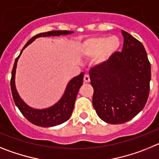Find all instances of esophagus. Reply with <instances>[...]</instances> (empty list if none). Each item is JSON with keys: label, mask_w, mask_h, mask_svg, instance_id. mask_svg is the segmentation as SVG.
<instances>
[{"label": "esophagus", "mask_w": 159, "mask_h": 159, "mask_svg": "<svg viewBox=\"0 0 159 159\" xmlns=\"http://www.w3.org/2000/svg\"><path fill=\"white\" fill-rule=\"evenodd\" d=\"M90 82V77L88 75H84V83H89Z\"/></svg>", "instance_id": "1"}]
</instances>
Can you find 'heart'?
Here are the masks:
<instances>
[{
    "label": "heart",
    "instance_id": "1",
    "mask_svg": "<svg viewBox=\"0 0 159 159\" xmlns=\"http://www.w3.org/2000/svg\"><path fill=\"white\" fill-rule=\"evenodd\" d=\"M120 46L121 42L118 36H97L85 40L81 45L80 52L88 57L98 55L97 64H104L113 57Z\"/></svg>",
    "mask_w": 159,
    "mask_h": 159
}]
</instances>
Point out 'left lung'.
I'll use <instances>...</instances> for the list:
<instances>
[{
  "label": "left lung",
  "instance_id": "left-lung-1",
  "mask_svg": "<svg viewBox=\"0 0 159 159\" xmlns=\"http://www.w3.org/2000/svg\"><path fill=\"white\" fill-rule=\"evenodd\" d=\"M122 52L90 70L94 88L92 104L102 121L120 124L132 119L145 107L150 92L151 64L144 46L122 30Z\"/></svg>",
  "mask_w": 159,
  "mask_h": 159
}]
</instances>
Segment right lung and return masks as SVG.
I'll use <instances>...</instances> for the list:
<instances>
[{"label":"right lung","mask_w":159,"mask_h":159,"mask_svg":"<svg viewBox=\"0 0 159 159\" xmlns=\"http://www.w3.org/2000/svg\"><path fill=\"white\" fill-rule=\"evenodd\" d=\"M74 32L72 31H50V32L39 33L30 39L24 46L17 58L15 60L13 68L12 71L11 77V90L14 102L18 109L20 111L24 116L33 124L42 127H54L57 125L62 124L64 122L67 121L72 114L75 101L76 99L77 94L80 87L83 85L84 80V72L80 73L77 76L74 77L68 82L64 95L60 98V100L52 106L44 109H36L31 107L26 104L25 101L20 98L17 92L15 84V76H16V69L17 66V61L24 49L34 41L36 38L46 37V36H59L61 35L71 34Z\"/></svg>","instance_id":"right-lung-1"}]
</instances>
